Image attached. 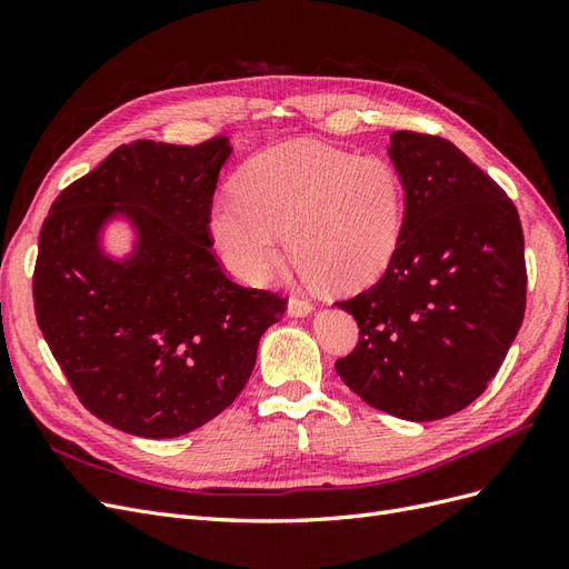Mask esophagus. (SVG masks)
<instances>
[{
  "label": "esophagus",
  "instance_id": "1",
  "mask_svg": "<svg viewBox=\"0 0 569 569\" xmlns=\"http://www.w3.org/2000/svg\"><path fill=\"white\" fill-rule=\"evenodd\" d=\"M313 313V303L311 301H303V299H289L287 303V316L291 318H306Z\"/></svg>",
  "mask_w": 569,
  "mask_h": 569
}]
</instances>
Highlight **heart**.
Returning a JSON list of instances; mask_svg holds the SVG:
<instances>
[{
	"instance_id": "b5f03b06",
	"label": "heart",
	"mask_w": 569,
	"mask_h": 569,
	"mask_svg": "<svg viewBox=\"0 0 569 569\" xmlns=\"http://www.w3.org/2000/svg\"><path fill=\"white\" fill-rule=\"evenodd\" d=\"M403 213V180L389 161L287 142L239 170L234 194L213 201L211 232L222 261L244 282L272 278L284 234L306 280L353 291L391 263Z\"/></svg>"
}]
</instances>
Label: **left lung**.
<instances>
[{
	"label": "left lung",
	"instance_id": "obj_1",
	"mask_svg": "<svg viewBox=\"0 0 569 569\" xmlns=\"http://www.w3.org/2000/svg\"><path fill=\"white\" fill-rule=\"evenodd\" d=\"M406 192L401 242L380 282L337 308L360 339L335 368L368 406L412 422L470 406L501 368L525 318L518 209L449 140L391 132Z\"/></svg>",
	"mask_w": 569,
	"mask_h": 569
}]
</instances>
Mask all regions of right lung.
Segmentation results:
<instances>
[{
	"label": "right lung",
	"mask_w": 569,
	"mask_h": 569,
	"mask_svg": "<svg viewBox=\"0 0 569 569\" xmlns=\"http://www.w3.org/2000/svg\"><path fill=\"white\" fill-rule=\"evenodd\" d=\"M232 144L137 140L68 184L40 230L36 316L80 403L144 439L192 432L226 410L287 301L232 282L211 251V203ZM126 221L113 257L103 232Z\"/></svg>",
	"instance_id": "obj_1"
}]
</instances>
